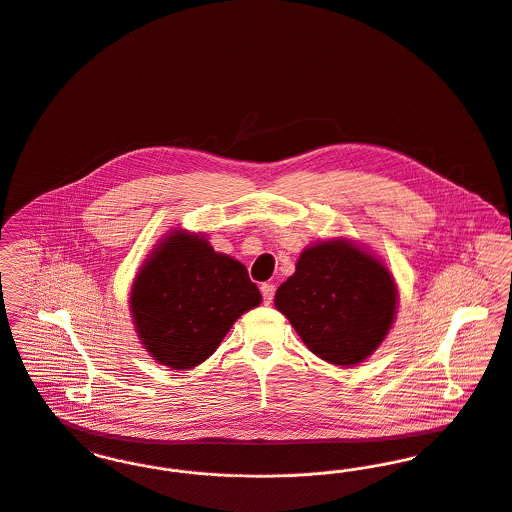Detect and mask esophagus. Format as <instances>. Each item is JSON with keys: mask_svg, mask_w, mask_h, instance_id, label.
Instances as JSON below:
<instances>
[{"mask_svg": "<svg viewBox=\"0 0 512 512\" xmlns=\"http://www.w3.org/2000/svg\"><path fill=\"white\" fill-rule=\"evenodd\" d=\"M275 284H269V282H263L261 284V294H263V300L265 304H271L273 298H275Z\"/></svg>", "mask_w": 512, "mask_h": 512, "instance_id": "obj_1", "label": "esophagus"}]
</instances>
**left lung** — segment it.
<instances>
[{
    "label": "left lung",
    "mask_w": 512,
    "mask_h": 512,
    "mask_svg": "<svg viewBox=\"0 0 512 512\" xmlns=\"http://www.w3.org/2000/svg\"><path fill=\"white\" fill-rule=\"evenodd\" d=\"M394 278L374 257L347 241L306 249L296 273L276 290L275 306L319 358L351 366L388 335L394 321Z\"/></svg>",
    "instance_id": "1"
}]
</instances>
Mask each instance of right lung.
Instances as JSON below:
<instances>
[{"label":"right lung","instance_id":"right-lung-1","mask_svg":"<svg viewBox=\"0 0 512 512\" xmlns=\"http://www.w3.org/2000/svg\"><path fill=\"white\" fill-rule=\"evenodd\" d=\"M259 304L261 292L239 261L181 230L146 261L130 296L142 343L173 370L204 362L237 317Z\"/></svg>","mask_w":512,"mask_h":512}]
</instances>
